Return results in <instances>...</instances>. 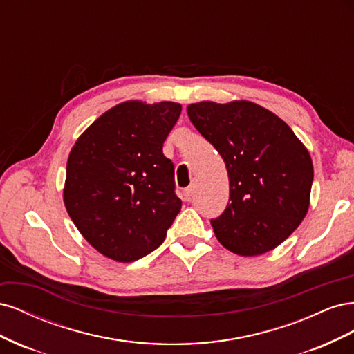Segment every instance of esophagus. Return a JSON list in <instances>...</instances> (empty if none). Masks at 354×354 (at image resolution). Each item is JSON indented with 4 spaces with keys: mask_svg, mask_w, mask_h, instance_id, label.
<instances>
[{
    "mask_svg": "<svg viewBox=\"0 0 354 354\" xmlns=\"http://www.w3.org/2000/svg\"><path fill=\"white\" fill-rule=\"evenodd\" d=\"M192 195H194V186H189L187 189H185V196L187 201H190Z\"/></svg>",
    "mask_w": 354,
    "mask_h": 354,
    "instance_id": "1",
    "label": "esophagus"
}]
</instances>
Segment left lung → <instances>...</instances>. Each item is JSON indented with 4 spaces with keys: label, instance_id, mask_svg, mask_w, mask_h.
Here are the masks:
<instances>
[{
    "label": "left lung",
    "instance_id": "obj_1",
    "mask_svg": "<svg viewBox=\"0 0 354 354\" xmlns=\"http://www.w3.org/2000/svg\"><path fill=\"white\" fill-rule=\"evenodd\" d=\"M187 115L227 168L229 203L211 220L217 239L243 257L272 251L307 214L308 151L279 116L252 102H199L187 106Z\"/></svg>",
    "mask_w": 354,
    "mask_h": 354
}]
</instances>
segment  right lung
I'll return each mask as SVG.
<instances>
[{
  "mask_svg": "<svg viewBox=\"0 0 354 354\" xmlns=\"http://www.w3.org/2000/svg\"><path fill=\"white\" fill-rule=\"evenodd\" d=\"M181 104L125 102L97 118L73 145L63 199L100 254L131 263L164 242L181 208L174 164L162 153Z\"/></svg>",
  "mask_w": 354,
  "mask_h": 354,
  "instance_id": "1",
  "label": "right lung"
}]
</instances>
